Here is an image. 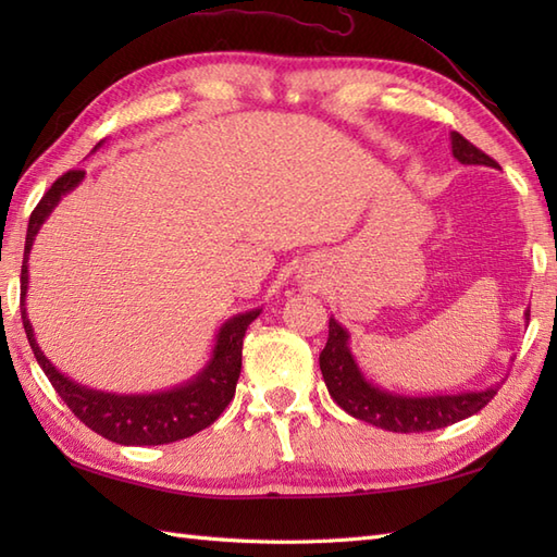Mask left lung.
Segmentation results:
<instances>
[{
	"mask_svg": "<svg viewBox=\"0 0 557 557\" xmlns=\"http://www.w3.org/2000/svg\"><path fill=\"white\" fill-rule=\"evenodd\" d=\"M453 144V156L461 164H486V168H498V162L488 158L486 152L471 146L469 140L453 132L449 134ZM529 323V311L524 313ZM321 371L325 377L327 393L337 405L351 413L354 419L373 423L377 429L393 433H423L453 425L461 419H469L471 413L481 411L498 393L503 383H495L486 389H467L457 395H399L389 393L385 387H377L366 381L357 359L349 349V333L342 327L335 318H330V333L325 349L321 351Z\"/></svg>",
	"mask_w": 557,
	"mask_h": 557,
	"instance_id": "obj_1",
	"label": "left lung"
}]
</instances>
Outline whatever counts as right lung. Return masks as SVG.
<instances>
[{"mask_svg":"<svg viewBox=\"0 0 557 557\" xmlns=\"http://www.w3.org/2000/svg\"><path fill=\"white\" fill-rule=\"evenodd\" d=\"M100 148V144L96 146ZM86 172L71 170L47 188L42 200L35 206L28 220L26 251H23L21 265V318L30 342V349L38 359L40 369L50 377L57 395L66 401V407L88 425L90 431L100 433L112 443L120 445H168L182 437L194 435L208 429L224 407L230 405L236 389V381L242 373V347L246 327L260 315V309L236 313L218 330L215 347H212L210 361L200 369L191 381L176 385L172 389L150 395H114L102 393L71 381L57 366L45 357L33 335V325L26 313V292H28V256L35 236H38L45 220L59 206L66 194L83 182Z\"/></svg>","mask_w":557,"mask_h":557,"instance_id":"add662e5","label":"right lung"}]
</instances>
